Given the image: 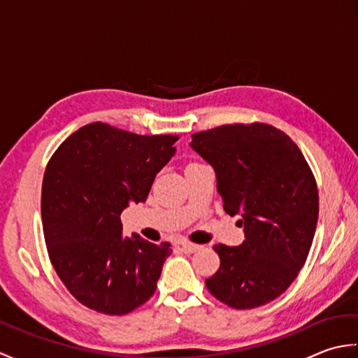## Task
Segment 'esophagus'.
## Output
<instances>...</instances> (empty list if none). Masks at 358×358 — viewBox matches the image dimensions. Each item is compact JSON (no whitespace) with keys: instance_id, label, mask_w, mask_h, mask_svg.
Returning <instances> with one entry per match:
<instances>
[{"instance_id":"1","label":"esophagus","mask_w":358,"mask_h":358,"mask_svg":"<svg viewBox=\"0 0 358 358\" xmlns=\"http://www.w3.org/2000/svg\"><path fill=\"white\" fill-rule=\"evenodd\" d=\"M199 249H200V246L199 245H194V243H187V241L181 243V250H183L185 254H194Z\"/></svg>"}]
</instances>
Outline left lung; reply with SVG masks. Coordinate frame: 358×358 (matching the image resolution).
Segmentation results:
<instances>
[{
	"label": "left lung",
	"instance_id": "1",
	"mask_svg": "<svg viewBox=\"0 0 358 358\" xmlns=\"http://www.w3.org/2000/svg\"><path fill=\"white\" fill-rule=\"evenodd\" d=\"M191 148L214 167L217 191L246 240L215 245L220 269L204 283L234 309L275 300L305 264L318 220L314 173L299 146L264 123L224 124L192 135Z\"/></svg>",
	"mask_w": 358,
	"mask_h": 358
}]
</instances>
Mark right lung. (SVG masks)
Listing matches in <instances>:
<instances>
[{"instance_id": "1", "label": "right lung", "mask_w": 358, "mask_h": 358, "mask_svg": "<svg viewBox=\"0 0 358 358\" xmlns=\"http://www.w3.org/2000/svg\"><path fill=\"white\" fill-rule=\"evenodd\" d=\"M177 135H136L90 123L64 140L43 178L41 218L53 269L81 305L124 315L157 289L169 243L124 238L120 215L146 201Z\"/></svg>"}]
</instances>
